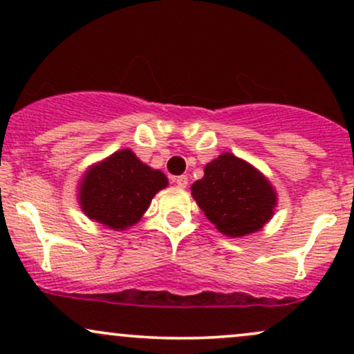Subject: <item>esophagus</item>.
Wrapping results in <instances>:
<instances>
[{
    "label": "esophagus",
    "instance_id": "1",
    "mask_svg": "<svg viewBox=\"0 0 354 354\" xmlns=\"http://www.w3.org/2000/svg\"><path fill=\"white\" fill-rule=\"evenodd\" d=\"M174 183H176L180 188H186V186H188V176H185V174H183V176H178Z\"/></svg>",
    "mask_w": 354,
    "mask_h": 354
}]
</instances>
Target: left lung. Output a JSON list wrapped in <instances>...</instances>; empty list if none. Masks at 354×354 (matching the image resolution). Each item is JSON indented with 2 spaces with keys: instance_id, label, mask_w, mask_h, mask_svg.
Segmentation results:
<instances>
[{
  "instance_id": "1",
  "label": "left lung",
  "mask_w": 354,
  "mask_h": 354,
  "mask_svg": "<svg viewBox=\"0 0 354 354\" xmlns=\"http://www.w3.org/2000/svg\"><path fill=\"white\" fill-rule=\"evenodd\" d=\"M191 196L214 228L230 238L261 230L278 205L270 180L233 153H221L205 166V176L191 185Z\"/></svg>"
}]
</instances>
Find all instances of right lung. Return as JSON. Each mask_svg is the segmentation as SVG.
<instances>
[{"label":"right lung","instance_id":"right-lung-1","mask_svg":"<svg viewBox=\"0 0 354 354\" xmlns=\"http://www.w3.org/2000/svg\"><path fill=\"white\" fill-rule=\"evenodd\" d=\"M168 178L153 169L129 148L88 166L78 183V203L84 214L104 228L124 231L136 225Z\"/></svg>","mask_w":354,"mask_h":354}]
</instances>
